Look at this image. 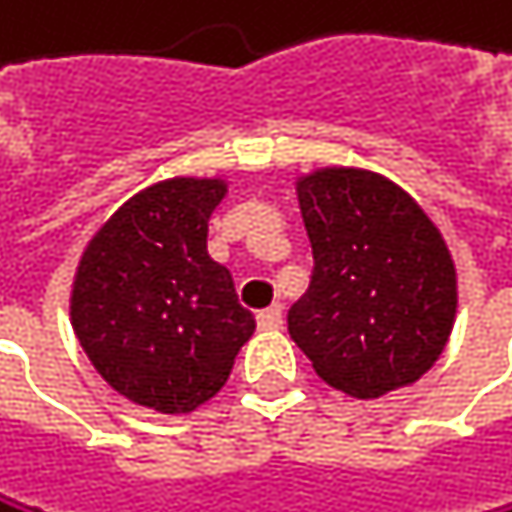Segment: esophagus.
Here are the masks:
<instances>
[{
  "label": "esophagus",
  "mask_w": 512,
  "mask_h": 512,
  "mask_svg": "<svg viewBox=\"0 0 512 512\" xmlns=\"http://www.w3.org/2000/svg\"><path fill=\"white\" fill-rule=\"evenodd\" d=\"M256 323H259V329H280V326H284V308L271 305V308L259 311L256 314Z\"/></svg>",
  "instance_id": "obj_1"
}]
</instances>
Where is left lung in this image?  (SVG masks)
I'll return each instance as SVG.
<instances>
[{"mask_svg":"<svg viewBox=\"0 0 512 512\" xmlns=\"http://www.w3.org/2000/svg\"><path fill=\"white\" fill-rule=\"evenodd\" d=\"M296 195L314 274L287 314L293 342L348 397L412 385L443 354L458 308L440 228L409 192L360 167L311 170Z\"/></svg>","mask_w":512,"mask_h":512,"instance_id":"left-lung-1","label":"left lung"}]
</instances>
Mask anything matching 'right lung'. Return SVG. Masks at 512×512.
<instances>
[{"mask_svg":"<svg viewBox=\"0 0 512 512\" xmlns=\"http://www.w3.org/2000/svg\"><path fill=\"white\" fill-rule=\"evenodd\" d=\"M225 180L173 176L124 201L88 241L69 320L103 381L137 406L183 415L207 403L256 320L207 253Z\"/></svg>","mask_w":512,"mask_h":512,"instance_id":"right-lung-1","label":"right lung"}]
</instances>
